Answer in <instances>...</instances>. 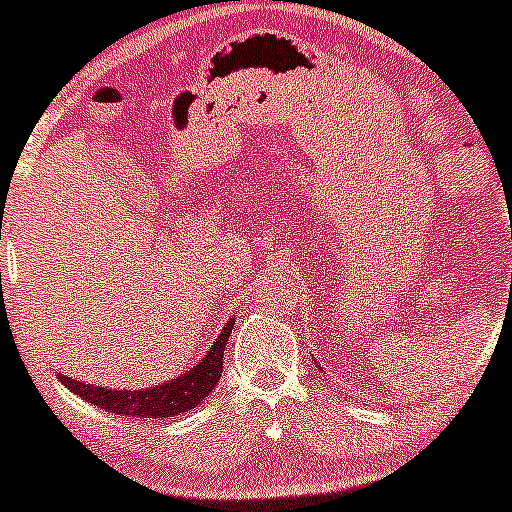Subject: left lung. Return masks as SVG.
<instances>
[{
	"mask_svg": "<svg viewBox=\"0 0 512 512\" xmlns=\"http://www.w3.org/2000/svg\"><path fill=\"white\" fill-rule=\"evenodd\" d=\"M315 367H318V370H320V365H318V362H315Z\"/></svg>",
	"mask_w": 512,
	"mask_h": 512,
	"instance_id": "1",
	"label": "left lung"
}]
</instances>
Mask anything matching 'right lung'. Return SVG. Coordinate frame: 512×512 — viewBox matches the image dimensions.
<instances>
[{"label":"right lung","instance_id":"add662e5","mask_svg":"<svg viewBox=\"0 0 512 512\" xmlns=\"http://www.w3.org/2000/svg\"><path fill=\"white\" fill-rule=\"evenodd\" d=\"M231 328H234V318L224 325L217 342L207 350V355L189 367L187 372L179 374L177 379L170 382L155 384V387L145 389H108L96 387V384L78 382V379L66 377V374H56L61 379L63 387L71 389L73 394L91 402L93 407L105 409L120 416H135V419H167V416H177L197 407L204 397H209L214 387H217L221 377V367H224V347L229 340Z\"/></svg>","mask_w":512,"mask_h":512}]
</instances>
